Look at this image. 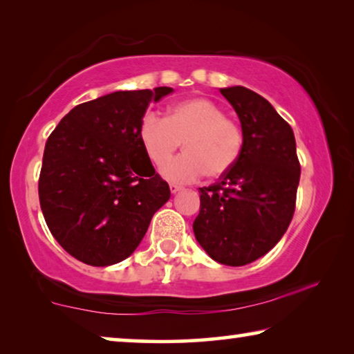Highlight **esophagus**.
Here are the masks:
<instances>
[{
  "mask_svg": "<svg viewBox=\"0 0 354 354\" xmlns=\"http://www.w3.org/2000/svg\"><path fill=\"white\" fill-rule=\"evenodd\" d=\"M170 190H171V194H176V192L183 190V187H181V185H178V184H170Z\"/></svg>",
  "mask_w": 354,
  "mask_h": 354,
  "instance_id": "esophagus-1",
  "label": "esophagus"
}]
</instances>
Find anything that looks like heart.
Returning <instances> with one entry per match:
<instances>
[{
    "label": "heart",
    "instance_id": "heart-1",
    "mask_svg": "<svg viewBox=\"0 0 354 354\" xmlns=\"http://www.w3.org/2000/svg\"><path fill=\"white\" fill-rule=\"evenodd\" d=\"M139 137L154 165H163L183 142L185 154L164 166L162 175L173 183H189L206 175L225 176L234 169L243 151V129L225 115L212 100L195 97L173 104L167 117H143Z\"/></svg>",
    "mask_w": 354,
    "mask_h": 354
}]
</instances>
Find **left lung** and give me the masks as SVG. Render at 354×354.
Returning a JSON list of instances; mask_svg holds the SVG:
<instances>
[{
	"label": "left lung",
	"instance_id": "left-lung-1",
	"mask_svg": "<svg viewBox=\"0 0 354 354\" xmlns=\"http://www.w3.org/2000/svg\"><path fill=\"white\" fill-rule=\"evenodd\" d=\"M237 112L243 151L234 169L200 189L194 232L214 261L241 267L277 245L295 212L299 160L290 124L247 87L220 88Z\"/></svg>",
	"mask_w": 354,
	"mask_h": 354
}]
</instances>
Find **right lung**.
<instances>
[{
	"mask_svg": "<svg viewBox=\"0 0 354 354\" xmlns=\"http://www.w3.org/2000/svg\"><path fill=\"white\" fill-rule=\"evenodd\" d=\"M173 92H113L77 104L48 137L40 207L53 237L87 266L134 253L170 187L151 165L139 128L149 103Z\"/></svg>",
	"mask_w": 354,
	"mask_h": 354,
	"instance_id": "obj_1",
	"label": "right lung"
}]
</instances>
